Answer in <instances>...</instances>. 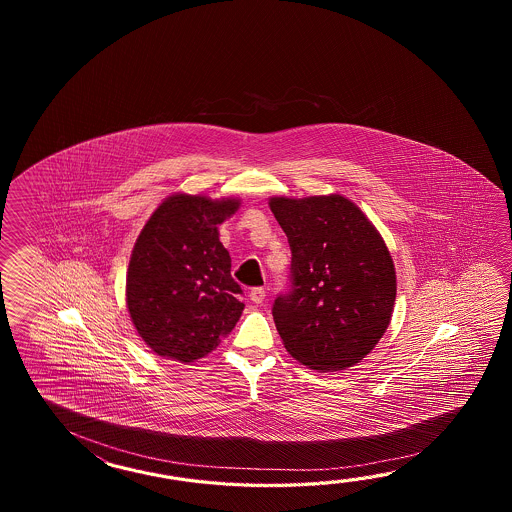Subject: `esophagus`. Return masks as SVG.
Listing matches in <instances>:
<instances>
[{
	"label": "esophagus",
	"instance_id": "34e87169",
	"mask_svg": "<svg viewBox=\"0 0 512 512\" xmlns=\"http://www.w3.org/2000/svg\"><path fill=\"white\" fill-rule=\"evenodd\" d=\"M249 296H251V300L254 304H263V300H265V289H263V287H254V289H251Z\"/></svg>",
	"mask_w": 512,
	"mask_h": 512
}]
</instances>
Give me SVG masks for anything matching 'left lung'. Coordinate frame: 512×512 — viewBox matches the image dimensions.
<instances>
[{
  "label": "left lung",
  "instance_id": "8db88e82",
  "mask_svg": "<svg viewBox=\"0 0 512 512\" xmlns=\"http://www.w3.org/2000/svg\"><path fill=\"white\" fill-rule=\"evenodd\" d=\"M274 218L291 247V287L272 305L285 349L311 370L355 366L392 320V256L346 197H272Z\"/></svg>",
  "mask_w": 512,
  "mask_h": 512
}]
</instances>
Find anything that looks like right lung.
<instances>
[{"instance_id":"obj_1","label":"right lung","mask_w":512,"mask_h":512,"mask_svg":"<svg viewBox=\"0 0 512 512\" xmlns=\"http://www.w3.org/2000/svg\"><path fill=\"white\" fill-rule=\"evenodd\" d=\"M238 207V199L175 194L146 221L131 252L126 304L153 353L194 362L240 320L243 291L218 232Z\"/></svg>"}]
</instances>
